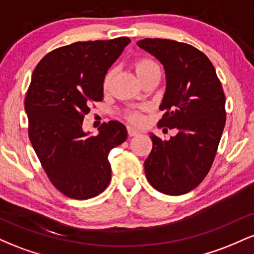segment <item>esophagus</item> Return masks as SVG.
<instances>
[{
  "label": "esophagus",
  "instance_id": "34e87169",
  "mask_svg": "<svg viewBox=\"0 0 254 254\" xmlns=\"http://www.w3.org/2000/svg\"><path fill=\"white\" fill-rule=\"evenodd\" d=\"M127 133H129V136H137L139 133V131L137 130V129H135V127H127Z\"/></svg>",
  "mask_w": 254,
  "mask_h": 254
}]
</instances>
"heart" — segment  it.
Here are the masks:
<instances>
[{
	"mask_svg": "<svg viewBox=\"0 0 254 254\" xmlns=\"http://www.w3.org/2000/svg\"><path fill=\"white\" fill-rule=\"evenodd\" d=\"M157 69H160V66L157 65L156 62H154L153 60H150V58H139V60H137L135 62V70L138 78L144 76V75L148 74V72L157 70ZM113 76H115V69H110V70L105 74L104 81H103V87L105 90L110 88L111 82H112L113 80ZM127 119H129L130 122H133V123H138V122L142 119V117L138 112L132 111V112L127 113Z\"/></svg>",
	"mask_w": 254,
	"mask_h": 254,
	"instance_id": "obj_1",
	"label": "heart"
}]
</instances>
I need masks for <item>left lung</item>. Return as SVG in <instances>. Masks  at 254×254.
<instances>
[{
  "label": "left lung",
  "mask_w": 254,
  "mask_h": 254,
  "mask_svg": "<svg viewBox=\"0 0 254 254\" xmlns=\"http://www.w3.org/2000/svg\"><path fill=\"white\" fill-rule=\"evenodd\" d=\"M137 45L164 65L166 92L160 110L165 113L159 127L177 131L167 141L151 133L145 177L162 193H188L203 182L216 155L226 124L222 84L210 60L192 45L159 38Z\"/></svg>",
  "instance_id": "8db88e82"
}]
</instances>
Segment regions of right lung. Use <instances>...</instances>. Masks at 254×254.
<instances>
[{
  "mask_svg": "<svg viewBox=\"0 0 254 254\" xmlns=\"http://www.w3.org/2000/svg\"><path fill=\"white\" fill-rule=\"evenodd\" d=\"M130 42L121 37L62 46L32 75L25 98L28 136L46 176L66 197L88 199L110 184L107 156L127 139V127L111 121L92 136L82 122L90 103L103 100L105 74Z\"/></svg>",
  "mask_w": 254,
  "mask_h": 254,
  "instance_id": "add662e5",
  "label": "right lung"
}]
</instances>
